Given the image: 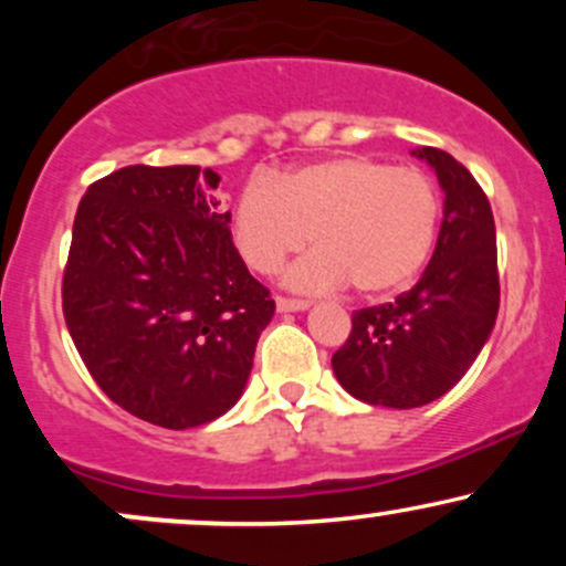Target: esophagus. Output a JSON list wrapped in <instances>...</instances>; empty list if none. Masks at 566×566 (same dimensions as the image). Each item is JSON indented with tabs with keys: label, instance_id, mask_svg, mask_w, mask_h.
<instances>
[{
	"label": "esophagus",
	"instance_id": "34e87169",
	"mask_svg": "<svg viewBox=\"0 0 566 566\" xmlns=\"http://www.w3.org/2000/svg\"><path fill=\"white\" fill-rule=\"evenodd\" d=\"M308 305V301H297V297H276V308L282 311V314H287V311H305Z\"/></svg>",
	"mask_w": 566,
	"mask_h": 566
}]
</instances>
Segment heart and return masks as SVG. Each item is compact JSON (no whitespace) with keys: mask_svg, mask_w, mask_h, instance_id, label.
<instances>
[{"mask_svg":"<svg viewBox=\"0 0 566 566\" xmlns=\"http://www.w3.org/2000/svg\"><path fill=\"white\" fill-rule=\"evenodd\" d=\"M441 193L420 167L335 157L274 184H250L233 205V242L255 274L271 276L303 244H316L284 276L292 290L359 295L405 290L437 247Z\"/></svg>","mask_w":566,"mask_h":566,"instance_id":"1","label":"heart"}]
</instances>
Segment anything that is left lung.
I'll use <instances>...</instances> for the list:
<instances>
[{"mask_svg":"<svg viewBox=\"0 0 566 566\" xmlns=\"http://www.w3.org/2000/svg\"><path fill=\"white\" fill-rule=\"evenodd\" d=\"M444 191L437 250L423 276L394 303L354 311L333 354L335 378L359 401L423 407L469 373L500 308L495 218L482 186L441 148L412 151Z\"/></svg>","mask_w":566,"mask_h":566,"instance_id":"8db88e82","label":"left lung"}]
</instances>
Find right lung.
Segmentation results:
<instances>
[{"mask_svg": "<svg viewBox=\"0 0 566 566\" xmlns=\"http://www.w3.org/2000/svg\"><path fill=\"white\" fill-rule=\"evenodd\" d=\"M220 175L129 165L80 201L63 316L103 394L146 423L205 426L237 405L269 290L233 247Z\"/></svg>", "mask_w": 566, "mask_h": 566, "instance_id": "add662e5", "label": "right lung"}]
</instances>
